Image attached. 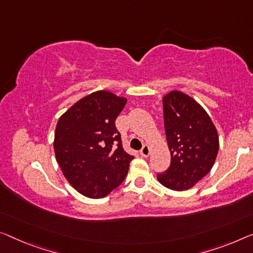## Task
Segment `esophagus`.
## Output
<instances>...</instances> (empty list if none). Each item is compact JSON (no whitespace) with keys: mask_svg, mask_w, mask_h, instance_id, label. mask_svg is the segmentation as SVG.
I'll use <instances>...</instances> for the list:
<instances>
[{"mask_svg":"<svg viewBox=\"0 0 253 253\" xmlns=\"http://www.w3.org/2000/svg\"><path fill=\"white\" fill-rule=\"evenodd\" d=\"M139 153H141L142 157H149L150 154V148L148 145H143V148L139 151Z\"/></svg>","mask_w":253,"mask_h":253,"instance_id":"1","label":"esophagus"}]
</instances>
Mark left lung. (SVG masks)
Returning <instances> with one entry per match:
<instances>
[{
    "label": "left lung",
    "mask_w": 253,
    "mask_h": 253,
    "mask_svg": "<svg viewBox=\"0 0 253 253\" xmlns=\"http://www.w3.org/2000/svg\"><path fill=\"white\" fill-rule=\"evenodd\" d=\"M164 120L170 166L157 178L174 191L193 187L211 170L219 137L209 115L197 101L179 90L164 96Z\"/></svg>",
    "instance_id": "obj_1"
}]
</instances>
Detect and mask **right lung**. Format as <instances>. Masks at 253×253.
I'll return each mask as SVG.
<instances>
[{"mask_svg": "<svg viewBox=\"0 0 253 253\" xmlns=\"http://www.w3.org/2000/svg\"><path fill=\"white\" fill-rule=\"evenodd\" d=\"M126 102L97 90L68 109L56 124V161L70 185L85 197H107L123 183L134 159L123 149L115 124Z\"/></svg>", "mask_w": 253, "mask_h": 253, "instance_id": "right-lung-1", "label": "right lung"}]
</instances>
